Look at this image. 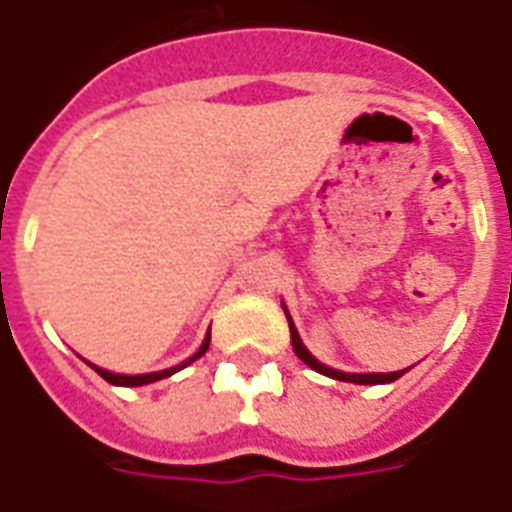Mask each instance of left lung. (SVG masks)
Instances as JSON below:
<instances>
[{
	"mask_svg": "<svg viewBox=\"0 0 512 512\" xmlns=\"http://www.w3.org/2000/svg\"><path fill=\"white\" fill-rule=\"evenodd\" d=\"M284 313H287V308H284ZM287 321H289V337H292V348H295L297 358L303 361V364H308L311 369H316L319 374H327V377H332V380H342V382H358V385H380V382H393L398 380L401 374H406L409 369H401V372H388V374H348V372H337V369H329V366H324L321 361H316V358L305 350L303 340H300V335H297L295 324H292V319H289L287 313Z\"/></svg>",
	"mask_w": 512,
	"mask_h": 512,
	"instance_id": "left-lung-1",
	"label": "left lung"
}]
</instances>
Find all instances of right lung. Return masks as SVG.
I'll list each match as a JSON object with an SVG mask.
<instances>
[{
    "mask_svg": "<svg viewBox=\"0 0 512 512\" xmlns=\"http://www.w3.org/2000/svg\"><path fill=\"white\" fill-rule=\"evenodd\" d=\"M207 348H209V335H207V340L201 342L199 353H193V356L188 358V361H183V364H180V366H172V369H164V372L135 374V377H132V374H114V372H106V369H100V366H92V364H90V366H92V369H95V372L100 374V377H103V380L111 382V385H127V388H132V385H148V382L164 380V377H170V374L180 372L183 366H188V364H191V361H196V358L204 356V353H207Z\"/></svg>",
    "mask_w": 512,
    "mask_h": 512,
    "instance_id": "1",
    "label": "right lung"
}]
</instances>
